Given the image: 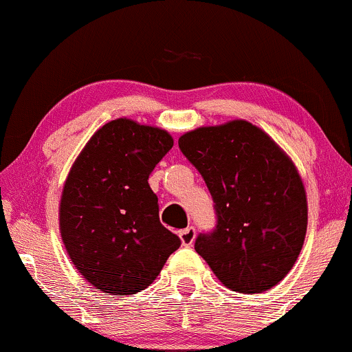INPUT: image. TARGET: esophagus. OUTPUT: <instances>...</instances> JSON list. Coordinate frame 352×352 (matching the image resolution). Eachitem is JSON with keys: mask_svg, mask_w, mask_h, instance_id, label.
I'll list each match as a JSON object with an SVG mask.
<instances>
[{"mask_svg": "<svg viewBox=\"0 0 352 352\" xmlns=\"http://www.w3.org/2000/svg\"><path fill=\"white\" fill-rule=\"evenodd\" d=\"M179 237H180V242H182V245H185V247L192 245L195 241V229L194 227H187V229L180 230Z\"/></svg>", "mask_w": 352, "mask_h": 352, "instance_id": "esophagus-1", "label": "esophagus"}]
</instances>
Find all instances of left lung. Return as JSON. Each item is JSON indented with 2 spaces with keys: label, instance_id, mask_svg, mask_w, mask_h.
Here are the masks:
<instances>
[{
  "label": "left lung",
  "instance_id": "1",
  "mask_svg": "<svg viewBox=\"0 0 352 352\" xmlns=\"http://www.w3.org/2000/svg\"><path fill=\"white\" fill-rule=\"evenodd\" d=\"M206 180L217 227L195 250L230 291L272 289L294 267L307 230V197L294 162L247 120L199 126L179 138Z\"/></svg>",
  "mask_w": 352,
  "mask_h": 352
}]
</instances>
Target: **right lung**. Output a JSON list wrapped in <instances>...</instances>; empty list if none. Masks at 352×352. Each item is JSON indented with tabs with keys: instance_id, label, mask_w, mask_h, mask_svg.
<instances>
[{
	"instance_id": "add662e5",
	"label": "right lung",
	"mask_w": 352,
	"mask_h": 352,
	"mask_svg": "<svg viewBox=\"0 0 352 352\" xmlns=\"http://www.w3.org/2000/svg\"><path fill=\"white\" fill-rule=\"evenodd\" d=\"M173 146L167 130L117 118L73 162L60 199V234L76 270L108 296L148 287L180 239L158 219L148 175Z\"/></svg>"
}]
</instances>
